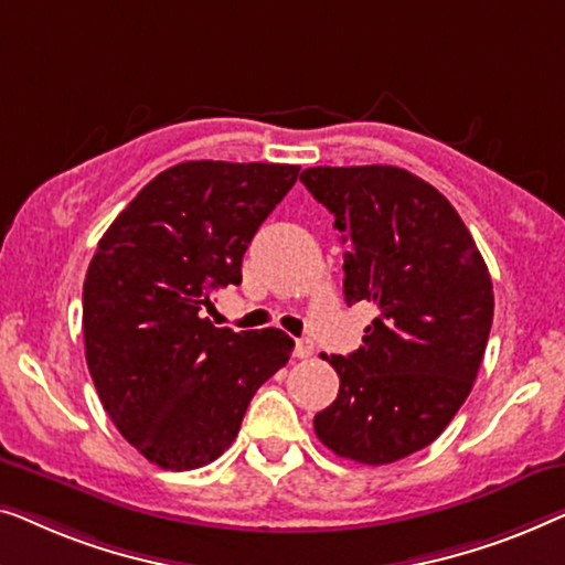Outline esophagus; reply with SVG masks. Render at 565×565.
<instances>
[{
    "label": "esophagus",
    "mask_w": 565,
    "mask_h": 565,
    "mask_svg": "<svg viewBox=\"0 0 565 565\" xmlns=\"http://www.w3.org/2000/svg\"><path fill=\"white\" fill-rule=\"evenodd\" d=\"M312 353H315V343L309 338H299L297 343H294V355H297V359H309Z\"/></svg>",
    "instance_id": "esophagus-1"
}]
</instances>
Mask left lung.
I'll list each match as a JSON object with an SVG mask.
<instances>
[{"mask_svg":"<svg viewBox=\"0 0 565 565\" xmlns=\"http://www.w3.org/2000/svg\"><path fill=\"white\" fill-rule=\"evenodd\" d=\"M301 184L335 214L348 305L376 317L351 355H322L338 399L315 433L340 458L384 466L423 450L471 394L494 317L491 276L438 189L399 166H315Z\"/></svg>","mask_w":565,"mask_h":565,"instance_id":"left-lung-1","label":"left lung"}]
</instances>
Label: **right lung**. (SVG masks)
Here are the masks:
<instances>
[{"instance_id": "add662e5", "label": "right lung", "mask_w": 565, "mask_h": 565, "mask_svg": "<svg viewBox=\"0 0 565 565\" xmlns=\"http://www.w3.org/2000/svg\"><path fill=\"white\" fill-rule=\"evenodd\" d=\"M299 166L184 161L158 173L102 235L84 279L92 381L122 438L166 471H192L235 440L245 409L289 361L276 328H214L212 297Z\"/></svg>"}]
</instances>
